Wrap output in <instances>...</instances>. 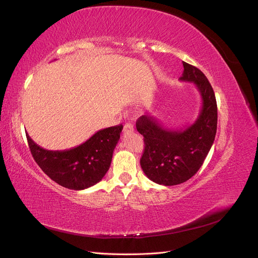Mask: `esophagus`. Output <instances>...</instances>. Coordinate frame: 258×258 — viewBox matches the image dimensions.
Instances as JSON below:
<instances>
[{"label": "esophagus", "instance_id": "obj_1", "mask_svg": "<svg viewBox=\"0 0 258 258\" xmlns=\"http://www.w3.org/2000/svg\"><path fill=\"white\" fill-rule=\"evenodd\" d=\"M134 130H135L134 124H132L131 122L124 123V126H123V132H124V134H127V132H132Z\"/></svg>", "mask_w": 258, "mask_h": 258}]
</instances>
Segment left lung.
I'll return each instance as SVG.
<instances>
[{"label":"left lung","mask_w":258,"mask_h":258,"mask_svg":"<svg viewBox=\"0 0 258 258\" xmlns=\"http://www.w3.org/2000/svg\"><path fill=\"white\" fill-rule=\"evenodd\" d=\"M183 82L194 83L200 92V114L184 129H168L150 115L137 120V130L144 137L145 148L140 160L151 181L173 186L197 173L212 146L217 128V105L212 86L196 67L183 62Z\"/></svg>","instance_id":"obj_1"}]
</instances>
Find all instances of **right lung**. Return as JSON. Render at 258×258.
Here are the masks:
<instances>
[{"mask_svg": "<svg viewBox=\"0 0 258 258\" xmlns=\"http://www.w3.org/2000/svg\"><path fill=\"white\" fill-rule=\"evenodd\" d=\"M121 130L122 124L99 130L83 144L66 151H47L26 136L31 154L45 174L66 188L82 190L106 174Z\"/></svg>", "mask_w": 258, "mask_h": 258, "instance_id": "right-lung-1", "label": "right lung"}]
</instances>
